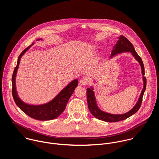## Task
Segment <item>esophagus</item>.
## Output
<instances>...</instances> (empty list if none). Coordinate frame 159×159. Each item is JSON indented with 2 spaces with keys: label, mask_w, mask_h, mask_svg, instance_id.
<instances>
[{
  "label": "esophagus",
  "mask_w": 159,
  "mask_h": 159,
  "mask_svg": "<svg viewBox=\"0 0 159 159\" xmlns=\"http://www.w3.org/2000/svg\"><path fill=\"white\" fill-rule=\"evenodd\" d=\"M88 83V78H86V77L82 78L80 80V85H81V86L86 85Z\"/></svg>",
  "instance_id": "esophagus-1"
}]
</instances>
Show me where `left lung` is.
<instances>
[{
  "mask_svg": "<svg viewBox=\"0 0 159 159\" xmlns=\"http://www.w3.org/2000/svg\"><path fill=\"white\" fill-rule=\"evenodd\" d=\"M117 38V42L116 44L114 46L113 49L111 51V54L110 56V58L111 59L112 57H113L118 54L127 52H131L132 56L138 62V63L141 66V74L143 75V88L140 93L138 100L137 101L135 105L132 108V109H131L129 111L125 113L121 114H114L109 113L103 111L99 108L97 103L96 98L93 92L94 90L92 86H91V88H88L86 89L88 105V108L90 112L95 117L97 118L99 120H102L107 122H116L123 120L130 117L133 114L136 113L141 107L143 96L146 88V78L144 76V67L143 62L142 61L141 58L138 55L134 46L127 39H126L125 37L122 35H120Z\"/></svg>",
  "mask_w": 159,
  "mask_h": 159,
  "instance_id": "obj_1",
  "label": "left lung"
}]
</instances>
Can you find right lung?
Returning <instances> with one entry per match:
<instances>
[{
    "label": "right lung",
    "mask_w": 159,
    "mask_h": 159,
    "mask_svg": "<svg viewBox=\"0 0 159 159\" xmlns=\"http://www.w3.org/2000/svg\"><path fill=\"white\" fill-rule=\"evenodd\" d=\"M38 40H43V39H39ZM34 44V43L25 48L18 57L17 65L14 70L11 79L12 95L16 105L29 117L39 120H52L59 117L65 110L69 98L78 85V81L75 79L70 82L54 98L48 103L42 105H30L23 102L19 97L16 91V77L22 56Z\"/></svg>",
    "instance_id": "obj_1"
}]
</instances>
